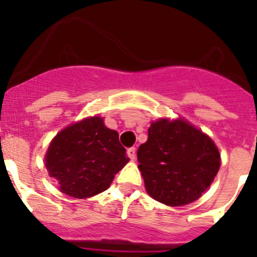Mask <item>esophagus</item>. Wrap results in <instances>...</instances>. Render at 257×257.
<instances>
[{"instance_id":"34e87169","label":"esophagus","mask_w":257,"mask_h":257,"mask_svg":"<svg viewBox=\"0 0 257 257\" xmlns=\"http://www.w3.org/2000/svg\"><path fill=\"white\" fill-rule=\"evenodd\" d=\"M127 156L130 160H135L136 157V149L135 148H128L127 149Z\"/></svg>"}]
</instances>
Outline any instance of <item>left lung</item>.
Returning <instances> with one entry per match:
<instances>
[{
	"label": "left lung",
	"mask_w": 257,
	"mask_h": 257,
	"mask_svg": "<svg viewBox=\"0 0 257 257\" xmlns=\"http://www.w3.org/2000/svg\"><path fill=\"white\" fill-rule=\"evenodd\" d=\"M145 189L156 201L183 206L202 196L220 169V154L207 135L184 121L160 119L138 149Z\"/></svg>",
	"instance_id": "obj_1"
}]
</instances>
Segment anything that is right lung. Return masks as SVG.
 <instances>
[{"label":"right lung","mask_w":257,"mask_h":257,"mask_svg":"<svg viewBox=\"0 0 257 257\" xmlns=\"http://www.w3.org/2000/svg\"><path fill=\"white\" fill-rule=\"evenodd\" d=\"M46 169L60 190L87 198L108 189L114 175L128 162L118 133L103 118L91 117L67 127L54 138L46 153Z\"/></svg>","instance_id":"add662e5"}]
</instances>
